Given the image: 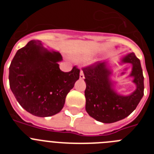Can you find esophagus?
<instances>
[{
    "mask_svg": "<svg viewBox=\"0 0 154 154\" xmlns=\"http://www.w3.org/2000/svg\"><path fill=\"white\" fill-rule=\"evenodd\" d=\"M84 78H85V76H84L83 72H82V71H81V72H80V75H79V79L81 80H82V79H84Z\"/></svg>",
    "mask_w": 154,
    "mask_h": 154,
    "instance_id": "obj_1",
    "label": "esophagus"
}]
</instances>
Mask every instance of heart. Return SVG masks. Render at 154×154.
Here are the masks:
<instances>
[{"instance_id": "heart-1", "label": "heart", "mask_w": 154, "mask_h": 154, "mask_svg": "<svg viewBox=\"0 0 154 154\" xmlns=\"http://www.w3.org/2000/svg\"><path fill=\"white\" fill-rule=\"evenodd\" d=\"M92 58V55H80V56H75V59L77 62H85L90 60Z\"/></svg>"}]
</instances>
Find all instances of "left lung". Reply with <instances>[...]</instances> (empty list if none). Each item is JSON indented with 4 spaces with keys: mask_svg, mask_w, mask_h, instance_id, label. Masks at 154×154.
<instances>
[{
    "mask_svg": "<svg viewBox=\"0 0 154 154\" xmlns=\"http://www.w3.org/2000/svg\"><path fill=\"white\" fill-rule=\"evenodd\" d=\"M133 65L130 76L137 89L129 96H121L112 87L107 63L96 62L82 68L86 89L85 110L91 117L104 123H112L127 117L137 108L143 96L144 84L140 61L133 52L122 59Z\"/></svg>",
    "mask_w": 154,
    "mask_h": 154,
    "instance_id": "obj_1",
    "label": "left lung"
}]
</instances>
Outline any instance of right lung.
I'll list each match as a JSON object with an SVG mask.
<instances>
[{
    "label": "right lung",
    "instance_id": "1",
    "mask_svg": "<svg viewBox=\"0 0 154 154\" xmlns=\"http://www.w3.org/2000/svg\"><path fill=\"white\" fill-rule=\"evenodd\" d=\"M58 51L42 47L39 41H31L16 52L9 67V83L21 106L39 117L51 116L62 109L65 98L79 79L80 70L74 66L64 72Z\"/></svg>",
    "mask_w": 154,
    "mask_h": 154
}]
</instances>
